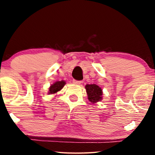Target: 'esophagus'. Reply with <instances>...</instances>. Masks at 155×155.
Wrapping results in <instances>:
<instances>
[{
  "instance_id": "obj_1",
  "label": "esophagus",
  "mask_w": 155,
  "mask_h": 155,
  "mask_svg": "<svg viewBox=\"0 0 155 155\" xmlns=\"http://www.w3.org/2000/svg\"><path fill=\"white\" fill-rule=\"evenodd\" d=\"M73 83L75 84H81L82 83V81H77V80H75V79H73Z\"/></svg>"
}]
</instances>
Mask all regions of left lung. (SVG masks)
I'll return each instance as SVG.
<instances>
[{
  "mask_svg": "<svg viewBox=\"0 0 155 155\" xmlns=\"http://www.w3.org/2000/svg\"><path fill=\"white\" fill-rule=\"evenodd\" d=\"M87 93L88 95V99L90 102L95 103L100 101L102 99V90L96 84H87L85 86Z\"/></svg>",
  "mask_w": 155,
  "mask_h": 155,
  "instance_id": "obj_1",
  "label": "left lung"
}]
</instances>
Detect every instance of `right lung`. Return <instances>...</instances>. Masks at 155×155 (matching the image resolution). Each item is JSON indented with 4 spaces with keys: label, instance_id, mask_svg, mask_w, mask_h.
Returning <instances> with one entry per match:
<instances>
[{
    "label": "right lung",
    "instance_id": "obj_1",
    "mask_svg": "<svg viewBox=\"0 0 155 155\" xmlns=\"http://www.w3.org/2000/svg\"><path fill=\"white\" fill-rule=\"evenodd\" d=\"M65 84V82L64 81H56V82L53 84L52 85H51V87H49V94H54L57 92L60 91L62 88L63 87L64 85Z\"/></svg>",
    "mask_w": 155,
    "mask_h": 155
}]
</instances>
